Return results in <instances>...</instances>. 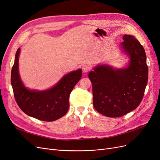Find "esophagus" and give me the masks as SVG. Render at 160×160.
<instances>
[{
    "label": "esophagus",
    "mask_w": 160,
    "mask_h": 160,
    "mask_svg": "<svg viewBox=\"0 0 160 160\" xmlns=\"http://www.w3.org/2000/svg\"><path fill=\"white\" fill-rule=\"evenodd\" d=\"M90 70V67L88 65H83L82 67V71H83L84 72H88Z\"/></svg>",
    "instance_id": "esophagus-1"
}]
</instances>
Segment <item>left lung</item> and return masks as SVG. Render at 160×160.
Returning a JSON list of instances; mask_svg holds the SVG:
<instances>
[{
	"label": "left lung",
	"mask_w": 160,
	"mask_h": 160,
	"mask_svg": "<svg viewBox=\"0 0 160 160\" xmlns=\"http://www.w3.org/2000/svg\"><path fill=\"white\" fill-rule=\"evenodd\" d=\"M123 39L122 49L130 58L128 66L115 69L98 65L88 75L94 108L109 118L122 117L136 109L148 83V67L143 46L132 35H124Z\"/></svg>",
	"instance_id": "1"
}]
</instances>
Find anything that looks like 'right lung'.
I'll return each mask as SVG.
<instances>
[{
    "instance_id": "1",
    "label": "right lung",
    "mask_w": 160,
    "mask_h": 160,
    "mask_svg": "<svg viewBox=\"0 0 160 160\" xmlns=\"http://www.w3.org/2000/svg\"><path fill=\"white\" fill-rule=\"evenodd\" d=\"M20 48L15 55L11 81L18 107L27 115L45 122H52L64 116L69 108V95L82 76L81 69L65 75L52 88L38 91L26 88L18 73Z\"/></svg>"
}]
</instances>
